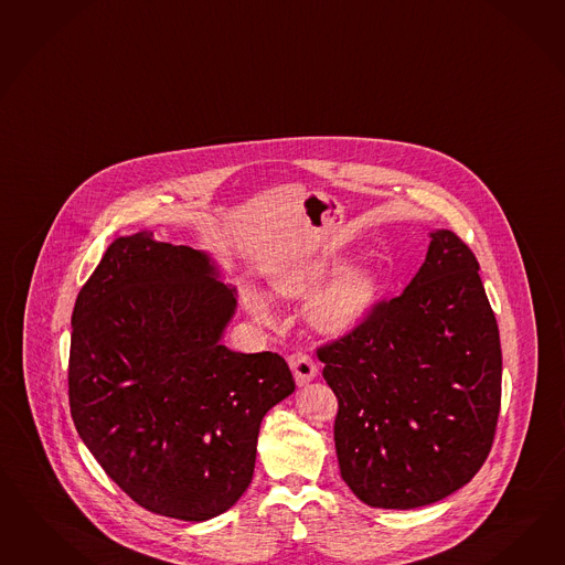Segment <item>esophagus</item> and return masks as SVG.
<instances>
[{
    "instance_id": "obj_1",
    "label": "esophagus",
    "mask_w": 565,
    "mask_h": 565,
    "mask_svg": "<svg viewBox=\"0 0 565 565\" xmlns=\"http://www.w3.org/2000/svg\"><path fill=\"white\" fill-rule=\"evenodd\" d=\"M288 364H290L298 386H305L308 382L317 379L319 367L312 362L310 355H306V353H291L290 358H288Z\"/></svg>"
}]
</instances>
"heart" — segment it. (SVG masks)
<instances>
[{"label":"heart","instance_id":"obj_1","mask_svg":"<svg viewBox=\"0 0 565 565\" xmlns=\"http://www.w3.org/2000/svg\"><path fill=\"white\" fill-rule=\"evenodd\" d=\"M343 263L345 260L341 257L298 260L279 269L271 279L275 294L288 300H308L315 292L318 294L317 297L313 295L316 298L306 308V321L324 337L348 335L358 329L366 321L381 294L382 277L376 267L358 263L341 273ZM327 278L332 281L323 289L321 284ZM244 302L260 321L271 319L269 305L259 291H246Z\"/></svg>","mask_w":565,"mask_h":565}]
</instances>
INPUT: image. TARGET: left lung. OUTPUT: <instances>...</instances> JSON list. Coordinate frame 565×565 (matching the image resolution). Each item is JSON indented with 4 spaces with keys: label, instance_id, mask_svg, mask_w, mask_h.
<instances>
[{
    "label": "left lung",
    "instance_id": "obj_1",
    "mask_svg": "<svg viewBox=\"0 0 565 565\" xmlns=\"http://www.w3.org/2000/svg\"><path fill=\"white\" fill-rule=\"evenodd\" d=\"M429 238L403 294L317 351L339 401L341 477L372 508L412 510L467 486L498 426L502 348L479 263L450 230Z\"/></svg>",
    "mask_w": 565,
    "mask_h": 565
}]
</instances>
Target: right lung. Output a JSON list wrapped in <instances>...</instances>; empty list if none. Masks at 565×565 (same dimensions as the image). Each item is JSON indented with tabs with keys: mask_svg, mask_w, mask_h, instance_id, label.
<instances>
[{
	"mask_svg": "<svg viewBox=\"0 0 565 565\" xmlns=\"http://www.w3.org/2000/svg\"><path fill=\"white\" fill-rule=\"evenodd\" d=\"M236 290L207 253L110 244L72 315L70 409L105 473L141 508L186 522L230 510L250 486L265 413L296 388L271 351L222 345Z\"/></svg>",
	"mask_w": 565,
	"mask_h": 565,
	"instance_id": "right-lung-1",
	"label": "right lung"
}]
</instances>
